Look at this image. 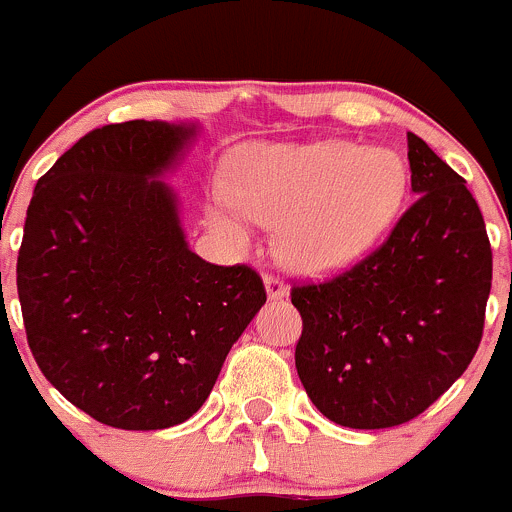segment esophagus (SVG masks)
Here are the masks:
<instances>
[{
	"label": "esophagus",
	"instance_id": "obj_1",
	"mask_svg": "<svg viewBox=\"0 0 512 512\" xmlns=\"http://www.w3.org/2000/svg\"><path fill=\"white\" fill-rule=\"evenodd\" d=\"M263 283H266V293H268V298H271V301H278V298L288 296L286 281H283L281 276H276V273H266Z\"/></svg>",
	"mask_w": 512,
	"mask_h": 512
}]
</instances>
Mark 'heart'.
<instances>
[{"mask_svg":"<svg viewBox=\"0 0 512 512\" xmlns=\"http://www.w3.org/2000/svg\"><path fill=\"white\" fill-rule=\"evenodd\" d=\"M408 174L396 151L351 141L246 146L229 166L214 219L244 239L278 224V254L306 273H328L366 254L396 221Z\"/></svg>","mask_w":512,"mask_h":512,"instance_id":"obj_1","label":"heart"}]
</instances>
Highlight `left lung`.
<instances>
[{
  "mask_svg": "<svg viewBox=\"0 0 512 512\" xmlns=\"http://www.w3.org/2000/svg\"><path fill=\"white\" fill-rule=\"evenodd\" d=\"M418 199L388 239L346 271L296 283V371L313 406L346 428L421 416L468 368L483 338L493 251L463 176L408 134Z\"/></svg>",
  "mask_w": 512,
  "mask_h": 512,
  "instance_id": "left-lung-1",
  "label": "left lung"
}]
</instances>
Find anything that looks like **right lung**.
Segmentation results:
<instances>
[{
  "instance_id": "right-lung-1",
  "label": "right lung",
  "mask_w": 512,
  "mask_h": 512,
  "mask_svg": "<svg viewBox=\"0 0 512 512\" xmlns=\"http://www.w3.org/2000/svg\"><path fill=\"white\" fill-rule=\"evenodd\" d=\"M191 126L89 131L37 181L17 258L27 343L44 378L94 421L161 430L209 398L266 303L246 263L189 251L164 174Z\"/></svg>"
}]
</instances>
